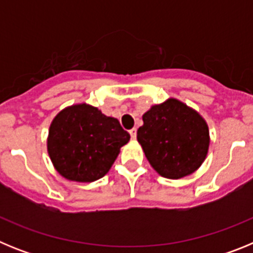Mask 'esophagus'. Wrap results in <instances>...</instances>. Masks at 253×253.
<instances>
[{
  "instance_id": "1",
  "label": "esophagus",
  "mask_w": 253,
  "mask_h": 253,
  "mask_svg": "<svg viewBox=\"0 0 253 253\" xmlns=\"http://www.w3.org/2000/svg\"><path fill=\"white\" fill-rule=\"evenodd\" d=\"M129 134H130L131 139H135V138H137V129L135 128L130 129V130H129Z\"/></svg>"
}]
</instances>
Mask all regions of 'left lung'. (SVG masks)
I'll list each match as a JSON object with an SVG mask.
<instances>
[{
  "label": "left lung",
  "mask_w": 253,
  "mask_h": 253,
  "mask_svg": "<svg viewBox=\"0 0 253 253\" xmlns=\"http://www.w3.org/2000/svg\"><path fill=\"white\" fill-rule=\"evenodd\" d=\"M142 119L137 139L161 176L177 180L202 166L209 151V128L193 107L171 97L153 105Z\"/></svg>",
  "instance_id": "left-lung-1"
}]
</instances>
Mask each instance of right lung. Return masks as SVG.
<instances>
[{
	"instance_id": "1",
	"label": "right lung",
	"mask_w": 253,
	"mask_h": 253,
	"mask_svg": "<svg viewBox=\"0 0 253 253\" xmlns=\"http://www.w3.org/2000/svg\"><path fill=\"white\" fill-rule=\"evenodd\" d=\"M129 139L119 120L84 102L55 115L46 148L59 175L76 182H92L106 175Z\"/></svg>"
}]
</instances>
